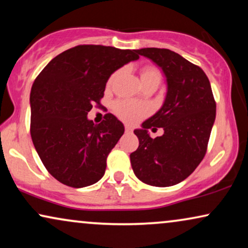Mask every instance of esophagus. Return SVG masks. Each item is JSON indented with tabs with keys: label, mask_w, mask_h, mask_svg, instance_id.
Segmentation results:
<instances>
[{
	"label": "esophagus",
	"mask_w": 248,
	"mask_h": 248,
	"mask_svg": "<svg viewBox=\"0 0 248 248\" xmlns=\"http://www.w3.org/2000/svg\"><path fill=\"white\" fill-rule=\"evenodd\" d=\"M125 131H126L127 133H130V132H132V126H130L128 124H125Z\"/></svg>",
	"instance_id": "esophagus-1"
}]
</instances>
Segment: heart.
Masks as SVG:
<instances>
[{
    "label": "heart",
    "instance_id": "obj_1",
    "mask_svg": "<svg viewBox=\"0 0 248 248\" xmlns=\"http://www.w3.org/2000/svg\"><path fill=\"white\" fill-rule=\"evenodd\" d=\"M142 81L151 79L160 80V72L155 67H144L141 72ZM114 110L118 117L122 120L128 122V123H135L140 118L144 117L149 113V106L143 103L133 100H120L114 105Z\"/></svg>",
    "mask_w": 248,
    "mask_h": 248
}]
</instances>
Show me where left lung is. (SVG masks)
<instances>
[{"instance_id":"obj_1","label":"left lung","mask_w":248,"mask_h":248,"mask_svg":"<svg viewBox=\"0 0 248 248\" xmlns=\"http://www.w3.org/2000/svg\"><path fill=\"white\" fill-rule=\"evenodd\" d=\"M160 67L167 83L164 104L141 128L134 130L139 148L130 155L134 174L151 186L167 187L187 178L202 161L216 120V101L201 67L166 48H141ZM162 127L164 134L152 139L149 128Z\"/></svg>"}]
</instances>
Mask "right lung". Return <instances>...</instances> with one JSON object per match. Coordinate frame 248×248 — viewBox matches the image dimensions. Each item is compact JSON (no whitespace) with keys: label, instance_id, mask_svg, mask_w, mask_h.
<instances>
[{"label":"right lung","instance_id":"obj_1","mask_svg":"<svg viewBox=\"0 0 248 248\" xmlns=\"http://www.w3.org/2000/svg\"><path fill=\"white\" fill-rule=\"evenodd\" d=\"M139 57L135 49L79 45L54 57L36 78L30 134L44 166L62 184L81 188L104 176L124 125L109 113L98 125L87 115L100 106L111 74Z\"/></svg>","mask_w":248,"mask_h":248}]
</instances>
